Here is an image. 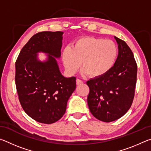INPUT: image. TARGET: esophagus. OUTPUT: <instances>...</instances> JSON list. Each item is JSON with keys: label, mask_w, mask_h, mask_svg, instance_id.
Instances as JSON below:
<instances>
[{"label": "esophagus", "mask_w": 151, "mask_h": 151, "mask_svg": "<svg viewBox=\"0 0 151 151\" xmlns=\"http://www.w3.org/2000/svg\"><path fill=\"white\" fill-rule=\"evenodd\" d=\"M83 82L82 80H81V79H76V85H81L82 83H83Z\"/></svg>", "instance_id": "obj_1"}]
</instances>
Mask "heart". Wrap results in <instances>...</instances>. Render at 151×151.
I'll use <instances>...</instances> for the list:
<instances>
[{"mask_svg":"<svg viewBox=\"0 0 151 151\" xmlns=\"http://www.w3.org/2000/svg\"><path fill=\"white\" fill-rule=\"evenodd\" d=\"M118 52V47L112 40L86 37L76 40L73 48L66 47L63 52V60L69 73H76L82 62L84 73L98 77L111 69Z\"/></svg>","mask_w":151,"mask_h":151,"instance_id":"b5f03b06","label":"heart"}]
</instances>
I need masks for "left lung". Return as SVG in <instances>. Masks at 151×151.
Here are the masks:
<instances>
[{"instance_id":"8db88e82","label":"left lung","mask_w":151,"mask_h":151,"mask_svg":"<svg viewBox=\"0 0 151 151\" xmlns=\"http://www.w3.org/2000/svg\"><path fill=\"white\" fill-rule=\"evenodd\" d=\"M119 55L114 66L104 75L86 82L87 102L92 114L109 122L121 118L129 111L134 96L137 65L131 48L124 40L114 37Z\"/></svg>"}]
</instances>
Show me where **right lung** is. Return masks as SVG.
<instances>
[{
	"label": "right lung",
	"mask_w": 151,
	"mask_h": 151,
	"mask_svg": "<svg viewBox=\"0 0 151 151\" xmlns=\"http://www.w3.org/2000/svg\"><path fill=\"white\" fill-rule=\"evenodd\" d=\"M63 32L44 31L30 38L15 63V84L25 112L35 121L52 124L62 118L76 88V78L61 75L55 58L60 57ZM40 51L49 54L47 62L36 59Z\"/></svg>",
	"instance_id": "obj_1"
}]
</instances>
